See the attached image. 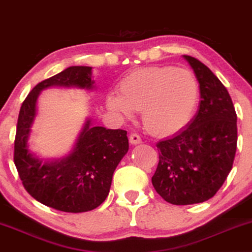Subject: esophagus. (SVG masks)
<instances>
[{
    "instance_id": "obj_1",
    "label": "esophagus",
    "mask_w": 252,
    "mask_h": 252,
    "mask_svg": "<svg viewBox=\"0 0 252 252\" xmlns=\"http://www.w3.org/2000/svg\"><path fill=\"white\" fill-rule=\"evenodd\" d=\"M129 140L130 144H132V145H138V144L142 143V138H140L139 135H137V133H131L129 137Z\"/></svg>"
}]
</instances>
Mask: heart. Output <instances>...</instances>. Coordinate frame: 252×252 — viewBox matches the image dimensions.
<instances>
[{
	"label": "heart",
	"instance_id": "b5f03b06",
	"mask_svg": "<svg viewBox=\"0 0 252 252\" xmlns=\"http://www.w3.org/2000/svg\"><path fill=\"white\" fill-rule=\"evenodd\" d=\"M120 93L109 92L106 106L122 120L143 113L149 131L172 136L182 131L199 103V83L189 70L173 65L147 66L133 70L120 82Z\"/></svg>",
	"mask_w": 252,
	"mask_h": 252
}]
</instances>
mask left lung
<instances>
[{
  "instance_id": "left-lung-1",
  "label": "left lung",
  "mask_w": 252,
  "mask_h": 252,
  "mask_svg": "<svg viewBox=\"0 0 252 252\" xmlns=\"http://www.w3.org/2000/svg\"><path fill=\"white\" fill-rule=\"evenodd\" d=\"M183 59L199 83V108L186 129L157 144L152 177L157 192L174 205L212 198L231 170L237 144V116L227 89L198 60Z\"/></svg>"
}]
</instances>
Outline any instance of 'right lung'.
Returning <instances> with one entry per match:
<instances>
[{"instance_id":"add662e5","label":"right lung","mask_w":252,"mask_h":252,"mask_svg":"<svg viewBox=\"0 0 252 252\" xmlns=\"http://www.w3.org/2000/svg\"><path fill=\"white\" fill-rule=\"evenodd\" d=\"M94 90L92 66H69L39 83L23 102L17 123L15 165L26 191L43 205L63 212H87L105 202L113 174L129 150L126 130L95 126L86 119L72 149L58 159L40 158L30 147L38 98L48 87Z\"/></svg>"}]
</instances>
